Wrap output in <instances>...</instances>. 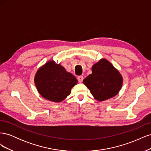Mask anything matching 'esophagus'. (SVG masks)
Segmentation results:
<instances>
[{"label": "esophagus", "instance_id": "esophagus-1", "mask_svg": "<svg viewBox=\"0 0 151 151\" xmlns=\"http://www.w3.org/2000/svg\"><path fill=\"white\" fill-rule=\"evenodd\" d=\"M83 79H84V78H83V76H79L78 77H77V80H78L79 83H83Z\"/></svg>", "mask_w": 151, "mask_h": 151}]
</instances>
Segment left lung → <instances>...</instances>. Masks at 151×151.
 <instances>
[{"label":"left lung","mask_w":151,"mask_h":151,"mask_svg":"<svg viewBox=\"0 0 151 151\" xmlns=\"http://www.w3.org/2000/svg\"><path fill=\"white\" fill-rule=\"evenodd\" d=\"M123 77L111 62L101 58L92 66V74L83 80L95 99L103 101L118 94L123 84Z\"/></svg>","instance_id":"left-lung-1"}]
</instances>
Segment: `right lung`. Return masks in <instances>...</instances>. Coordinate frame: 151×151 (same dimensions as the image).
Masks as SVG:
<instances>
[{
    "label": "right lung",
    "instance_id": "right-lung-1",
    "mask_svg": "<svg viewBox=\"0 0 151 151\" xmlns=\"http://www.w3.org/2000/svg\"><path fill=\"white\" fill-rule=\"evenodd\" d=\"M34 82L38 92L45 99L62 102L70 94L77 83L74 75L68 72L60 63L49 60L36 71Z\"/></svg>",
    "mask_w": 151,
    "mask_h": 151
}]
</instances>
